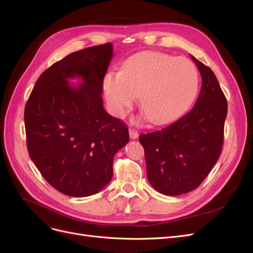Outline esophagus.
<instances>
[{"label":"esophagus","mask_w":253,"mask_h":253,"mask_svg":"<svg viewBox=\"0 0 253 253\" xmlns=\"http://www.w3.org/2000/svg\"><path fill=\"white\" fill-rule=\"evenodd\" d=\"M128 133H129V137H131L132 139H137V138H138V132H137L136 129L129 127L128 128Z\"/></svg>","instance_id":"esophagus-1"}]
</instances>
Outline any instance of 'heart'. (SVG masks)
I'll return each instance as SVG.
<instances>
[{
	"mask_svg": "<svg viewBox=\"0 0 253 253\" xmlns=\"http://www.w3.org/2000/svg\"><path fill=\"white\" fill-rule=\"evenodd\" d=\"M198 87L195 65L186 58L156 51H141L129 57L119 73H109L103 89L114 114L121 115L137 95L153 124L170 122L185 112Z\"/></svg>",
	"mask_w": 253,
	"mask_h": 253,
	"instance_id": "obj_1",
	"label": "heart"
}]
</instances>
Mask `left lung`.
I'll return each mask as SVG.
<instances>
[{"label": "left lung", "mask_w": 253, "mask_h": 253, "mask_svg": "<svg viewBox=\"0 0 253 253\" xmlns=\"http://www.w3.org/2000/svg\"><path fill=\"white\" fill-rule=\"evenodd\" d=\"M191 57L203 80L193 109L165 128L139 136L148 179L165 195L196 189L216 164L223 148L226 97L211 68Z\"/></svg>", "instance_id": "1"}]
</instances>
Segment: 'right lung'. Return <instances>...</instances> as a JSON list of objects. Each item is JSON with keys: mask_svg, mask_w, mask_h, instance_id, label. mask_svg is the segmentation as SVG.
I'll return each instance as SVG.
<instances>
[{"mask_svg": "<svg viewBox=\"0 0 253 253\" xmlns=\"http://www.w3.org/2000/svg\"><path fill=\"white\" fill-rule=\"evenodd\" d=\"M112 57L111 43L71 53L42 73L26 102L29 156L63 194L98 193L112 178L114 155L128 142L126 126L103 109V79ZM75 77L84 82L77 88L68 82Z\"/></svg>", "mask_w": 253, "mask_h": 253, "instance_id": "1", "label": "right lung"}]
</instances>
